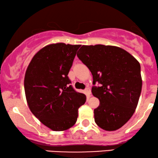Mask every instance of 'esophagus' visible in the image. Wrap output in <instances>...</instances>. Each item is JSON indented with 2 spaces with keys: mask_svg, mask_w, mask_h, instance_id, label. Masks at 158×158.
Listing matches in <instances>:
<instances>
[{
  "mask_svg": "<svg viewBox=\"0 0 158 158\" xmlns=\"http://www.w3.org/2000/svg\"><path fill=\"white\" fill-rule=\"evenodd\" d=\"M85 92H86V94L88 95V96H91V94H92V92H91V89H90V88L89 87H87V88H86V89H85Z\"/></svg>",
  "mask_w": 158,
  "mask_h": 158,
  "instance_id": "34e87169",
  "label": "esophagus"
}]
</instances>
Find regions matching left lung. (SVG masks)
Here are the masks:
<instances>
[{
  "mask_svg": "<svg viewBox=\"0 0 158 158\" xmlns=\"http://www.w3.org/2000/svg\"><path fill=\"white\" fill-rule=\"evenodd\" d=\"M77 56L93 76L92 94L99 99L94 111L99 127L114 131L134 114L142 90L140 64L123 48L98 44L82 46ZM96 83L101 84L95 86Z\"/></svg>",
  "mask_w": 158,
  "mask_h": 158,
  "instance_id": "obj_1",
  "label": "left lung"
}]
</instances>
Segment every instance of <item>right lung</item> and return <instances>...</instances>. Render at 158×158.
Listing matches in <instances>:
<instances>
[{
	"label": "right lung",
	"instance_id": "obj_1",
	"mask_svg": "<svg viewBox=\"0 0 158 158\" xmlns=\"http://www.w3.org/2000/svg\"><path fill=\"white\" fill-rule=\"evenodd\" d=\"M80 45L50 44L33 57L26 69L24 89L30 110L44 125L64 131L74 125L85 94L74 90L68 74Z\"/></svg>",
	"mask_w": 158,
	"mask_h": 158
}]
</instances>
